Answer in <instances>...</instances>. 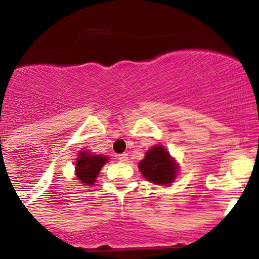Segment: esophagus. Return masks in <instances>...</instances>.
I'll list each match as a JSON object with an SVG mask.
<instances>
[{
    "label": "esophagus",
    "instance_id": "esophagus-1",
    "mask_svg": "<svg viewBox=\"0 0 259 259\" xmlns=\"http://www.w3.org/2000/svg\"><path fill=\"white\" fill-rule=\"evenodd\" d=\"M118 159H119L120 162H126V160L129 159V157H127V153H121L118 156Z\"/></svg>",
    "mask_w": 259,
    "mask_h": 259
}]
</instances>
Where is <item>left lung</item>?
I'll list each match as a JSON object with an SVG mask.
<instances>
[{"mask_svg":"<svg viewBox=\"0 0 259 259\" xmlns=\"http://www.w3.org/2000/svg\"><path fill=\"white\" fill-rule=\"evenodd\" d=\"M139 169L148 181L156 185L168 186L174 183L179 165L162 145H157L146 152L139 163Z\"/></svg>","mask_w":259,"mask_h":259,"instance_id":"1","label":"left lung"}]
</instances>
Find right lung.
<instances>
[{"label": "right lung", "mask_w": 259, "mask_h": 259, "mask_svg": "<svg viewBox=\"0 0 259 259\" xmlns=\"http://www.w3.org/2000/svg\"><path fill=\"white\" fill-rule=\"evenodd\" d=\"M107 160L108 158L102 154H92L88 151H81L75 162L76 179L82 185L92 186Z\"/></svg>", "instance_id": "right-lung-1"}]
</instances>
